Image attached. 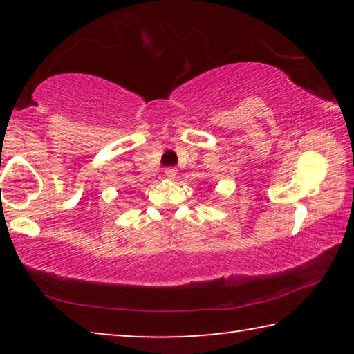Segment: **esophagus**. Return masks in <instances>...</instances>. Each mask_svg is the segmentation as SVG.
Segmentation results:
<instances>
[{
    "label": "esophagus",
    "mask_w": 354,
    "mask_h": 354,
    "mask_svg": "<svg viewBox=\"0 0 354 354\" xmlns=\"http://www.w3.org/2000/svg\"><path fill=\"white\" fill-rule=\"evenodd\" d=\"M176 175H178V170L176 169H167L165 170V178L170 179V181H173V179L176 178Z\"/></svg>",
    "instance_id": "obj_1"
}]
</instances>
